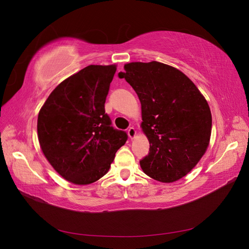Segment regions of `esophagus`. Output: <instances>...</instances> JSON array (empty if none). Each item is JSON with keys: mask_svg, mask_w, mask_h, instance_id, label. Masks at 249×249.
Segmentation results:
<instances>
[{"mask_svg": "<svg viewBox=\"0 0 249 249\" xmlns=\"http://www.w3.org/2000/svg\"><path fill=\"white\" fill-rule=\"evenodd\" d=\"M127 135H129V137L131 138V139H134L135 137H136V135H137V131L135 130V127H129V130H127Z\"/></svg>", "mask_w": 249, "mask_h": 249, "instance_id": "34e87169", "label": "esophagus"}]
</instances>
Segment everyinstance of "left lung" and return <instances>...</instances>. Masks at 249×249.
<instances>
[{
  "instance_id": "1",
  "label": "left lung",
  "mask_w": 249,
  "mask_h": 249,
  "mask_svg": "<svg viewBox=\"0 0 249 249\" xmlns=\"http://www.w3.org/2000/svg\"><path fill=\"white\" fill-rule=\"evenodd\" d=\"M118 77L136 91L141 127L149 153L140 161L143 172L162 183L188 175L207 152L212 114L205 96L184 72L158 61L131 62Z\"/></svg>"
}]
</instances>
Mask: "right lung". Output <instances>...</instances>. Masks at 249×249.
I'll list each match as a JSON object with an SVG mask.
<instances>
[{"mask_svg":"<svg viewBox=\"0 0 249 249\" xmlns=\"http://www.w3.org/2000/svg\"><path fill=\"white\" fill-rule=\"evenodd\" d=\"M116 65H89L62 81L44 102L37 134L44 157L74 185L96 182L109 171L127 136L113 129L105 102Z\"/></svg>","mask_w":249,"mask_h":249,"instance_id":"add662e5","label":"right lung"}]
</instances>
